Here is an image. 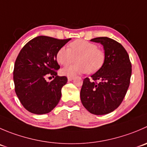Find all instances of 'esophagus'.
Here are the masks:
<instances>
[{
  "label": "esophagus",
  "mask_w": 147,
  "mask_h": 147,
  "mask_svg": "<svg viewBox=\"0 0 147 147\" xmlns=\"http://www.w3.org/2000/svg\"><path fill=\"white\" fill-rule=\"evenodd\" d=\"M67 80H68V81H72V80H73V78H70V77H68Z\"/></svg>",
  "instance_id": "34e87169"
}]
</instances>
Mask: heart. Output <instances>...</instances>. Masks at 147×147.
I'll list each match as a JSON object with an SVG mask.
<instances>
[{
	"label": "heart",
	"instance_id": "heart-1",
	"mask_svg": "<svg viewBox=\"0 0 147 147\" xmlns=\"http://www.w3.org/2000/svg\"><path fill=\"white\" fill-rule=\"evenodd\" d=\"M75 58L77 64L63 68L61 70L62 75L74 78L87 72L94 73L102 66L104 53L95 44L78 39L69 44V49L65 47L60 48L56 55L57 62L63 66L73 62Z\"/></svg>",
	"mask_w": 147,
	"mask_h": 147
}]
</instances>
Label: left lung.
<instances>
[{"label": "left lung", "instance_id": "8db88e82", "mask_svg": "<svg viewBox=\"0 0 147 147\" xmlns=\"http://www.w3.org/2000/svg\"><path fill=\"white\" fill-rule=\"evenodd\" d=\"M90 41L103 46L105 57L102 67L91 75L92 80L84 79L81 102L92 114H108L121 105L126 95L131 76V64L126 49L116 41L108 37Z\"/></svg>", "mask_w": 147, "mask_h": 147}]
</instances>
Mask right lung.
<instances>
[{
  "label": "right lung",
  "instance_id": "obj_1",
  "mask_svg": "<svg viewBox=\"0 0 147 147\" xmlns=\"http://www.w3.org/2000/svg\"><path fill=\"white\" fill-rule=\"evenodd\" d=\"M70 39L39 36L29 41L20 51L14 65L13 82L16 93L28 111L46 114L59 102L62 88L67 78L57 75L59 65L56 55ZM48 76L55 79L47 82Z\"/></svg>",
  "mask_w": 147,
  "mask_h": 147
}]
</instances>
